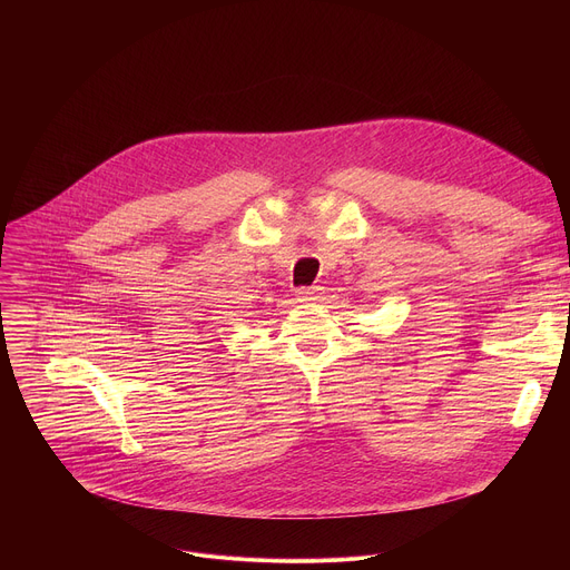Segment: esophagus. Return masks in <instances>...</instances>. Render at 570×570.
Returning a JSON list of instances; mask_svg holds the SVG:
<instances>
[{"mask_svg": "<svg viewBox=\"0 0 570 570\" xmlns=\"http://www.w3.org/2000/svg\"><path fill=\"white\" fill-rule=\"evenodd\" d=\"M297 297H299L302 302H313V299H317V288H299V291H297Z\"/></svg>", "mask_w": 570, "mask_h": 570, "instance_id": "34e87169", "label": "esophagus"}]
</instances>
